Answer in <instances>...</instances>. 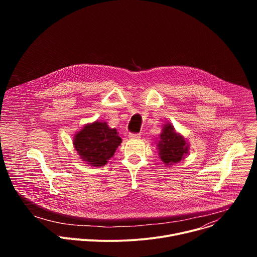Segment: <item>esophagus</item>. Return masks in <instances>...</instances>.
<instances>
[{
    "label": "esophagus",
    "instance_id": "34e87169",
    "mask_svg": "<svg viewBox=\"0 0 257 257\" xmlns=\"http://www.w3.org/2000/svg\"><path fill=\"white\" fill-rule=\"evenodd\" d=\"M129 138H131V139H138V138H140V133H129Z\"/></svg>",
    "mask_w": 257,
    "mask_h": 257
}]
</instances>
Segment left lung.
<instances>
[{
	"instance_id": "8db88e82",
	"label": "left lung",
	"mask_w": 257,
	"mask_h": 257,
	"mask_svg": "<svg viewBox=\"0 0 257 257\" xmlns=\"http://www.w3.org/2000/svg\"><path fill=\"white\" fill-rule=\"evenodd\" d=\"M158 148L160 157L166 165L180 162L188 153V144L185 139L175 132V129L171 124L164 125Z\"/></svg>"
}]
</instances>
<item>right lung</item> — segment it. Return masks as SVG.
I'll list each match as a JSON object with an SVG mask.
<instances>
[{
  "label": "right lung",
  "mask_w": 257,
  "mask_h": 257,
  "mask_svg": "<svg viewBox=\"0 0 257 257\" xmlns=\"http://www.w3.org/2000/svg\"><path fill=\"white\" fill-rule=\"evenodd\" d=\"M122 139L116 129L105 122L95 121L86 125L74 136V145L80 158L93 167L104 166L111 159Z\"/></svg>",
  "instance_id": "right-lung-1"
}]
</instances>
